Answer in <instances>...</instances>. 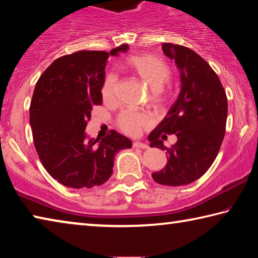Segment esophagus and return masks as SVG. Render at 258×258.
<instances>
[{
	"mask_svg": "<svg viewBox=\"0 0 258 258\" xmlns=\"http://www.w3.org/2000/svg\"><path fill=\"white\" fill-rule=\"evenodd\" d=\"M133 147L134 148H140V149H148L147 143H142V142H139V141H135L133 143Z\"/></svg>",
	"mask_w": 258,
	"mask_h": 258,
	"instance_id": "obj_1",
	"label": "esophagus"
}]
</instances>
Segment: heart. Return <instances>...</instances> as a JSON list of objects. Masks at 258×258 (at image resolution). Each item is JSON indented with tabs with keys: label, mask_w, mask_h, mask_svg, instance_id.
Segmentation results:
<instances>
[{
	"label": "heart",
	"mask_w": 258,
	"mask_h": 258,
	"mask_svg": "<svg viewBox=\"0 0 258 258\" xmlns=\"http://www.w3.org/2000/svg\"><path fill=\"white\" fill-rule=\"evenodd\" d=\"M125 67L140 81L150 87V101L155 107H161L166 101L163 86L171 77V69L157 56L148 53L134 54L125 61ZM117 76L109 74L102 85V97L106 101H113L116 98ZM117 124L124 133L137 137L150 125L149 116L142 112L125 110L117 117Z\"/></svg>",
	"instance_id": "obj_1"
}]
</instances>
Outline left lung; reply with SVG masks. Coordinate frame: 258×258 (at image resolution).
<instances>
[{"label":"left lung","instance_id":"8db88e82","mask_svg":"<svg viewBox=\"0 0 258 258\" xmlns=\"http://www.w3.org/2000/svg\"><path fill=\"white\" fill-rule=\"evenodd\" d=\"M161 49L180 71L181 91L148 137L150 147L166 150L168 157L152 178L163 185H184L202 177L215 160L225 134L228 99L216 73L195 51L172 43H163ZM167 134L178 138L169 148L162 143Z\"/></svg>","mask_w":258,"mask_h":258}]
</instances>
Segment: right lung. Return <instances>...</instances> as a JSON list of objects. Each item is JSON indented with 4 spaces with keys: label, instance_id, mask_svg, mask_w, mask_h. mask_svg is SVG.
Instances as JSON below:
<instances>
[{
    "label": "right lung",
    "instance_id": "right-lung-1",
    "mask_svg": "<svg viewBox=\"0 0 258 258\" xmlns=\"http://www.w3.org/2000/svg\"><path fill=\"white\" fill-rule=\"evenodd\" d=\"M127 44L104 51H77L54 60L35 85L29 108L35 149L46 172L74 189L101 185L111 176L115 155L132 141L111 130L86 140L85 127L94 106H101L104 68L109 55Z\"/></svg>",
    "mask_w": 258,
    "mask_h": 258
}]
</instances>
